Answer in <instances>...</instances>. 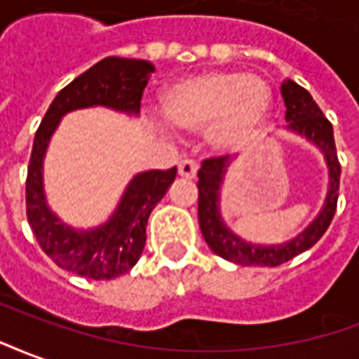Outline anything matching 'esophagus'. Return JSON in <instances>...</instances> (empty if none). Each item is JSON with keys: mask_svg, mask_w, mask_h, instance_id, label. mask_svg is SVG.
<instances>
[{"mask_svg": "<svg viewBox=\"0 0 359 359\" xmlns=\"http://www.w3.org/2000/svg\"><path fill=\"white\" fill-rule=\"evenodd\" d=\"M197 170L198 164L197 161H193V158H183L177 164V172H180V176L182 177H195L197 176Z\"/></svg>", "mask_w": 359, "mask_h": 359, "instance_id": "esophagus-1", "label": "esophagus"}]
</instances>
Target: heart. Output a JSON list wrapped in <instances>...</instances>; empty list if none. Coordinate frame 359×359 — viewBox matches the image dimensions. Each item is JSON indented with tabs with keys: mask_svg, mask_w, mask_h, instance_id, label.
I'll return each instance as SVG.
<instances>
[{
	"mask_svg": "<svg viewBox=\"0 0 359 359\" xmlns=\"http://www.w3.org/2000/svg\"><path fill=\"white\" fill-rule=\"evenodd\" d=\"M271 103V88L260 76L216 70L174 83L164 93L162 112L180 130L206 128L212 147L237 151L262 132Z\"/></svg>",
	"mask_w": 359,
	"mask_h": 359,
	"instance_id": "b5f03b06",
	"label": "heart"
}]
</instances>
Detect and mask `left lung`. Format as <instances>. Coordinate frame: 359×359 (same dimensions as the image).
I'll list each match as a JSON object with an SVG mask.
<instances>
[{"label":"left lung","mask_w":359,"mask_h":359,"mask_svg":"<svg viewBox=\"0 0 359 359\" xmlns=\"http://www.w3.org/2000/svg\"><path fill=\"white\" fill-rule=\"evenodd\" d=\"M281 95L285 99L290 132L302 135L313 145H318L319 151L325 156L329 166V191H327L325 205L306 227L302 233L285 241L281 245H252L243 241L239 235H235L229 227L224 224L219 214V187L226 176L229 156H212L201 164L198 170V226L203 231L206 245L222 256L224 260L239 264V266H269L276 268L281 264L289 262L294 256L312 248L318 243L327 227L331 226V219L337 210V198H339V183H341V162L337 156L334 147L333 126L323 116V112L313 101L312 95L298 86L292 80H287L281 86Z\"/></svg>","instance_id":"1"}]
</instances>
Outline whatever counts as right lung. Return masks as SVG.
<instances>
[{
    "label": "right lung",
    "instance_id": "obj_1",
    "mask_svg": "<svg viewBox=\"0 0 359 359\" xmlns=\"http://www.w3.org/2000/svg\"><path fill=\"white\" fill-rule=\"evenodd\" d=\"M154 67L141 59L107 57L62 88L34 137L26 176V216L41 250L59 268L95 281L114 279L135 266L145 247L149 214L176 180L177 168L149 170L133 177L116 210L103 226L72 229L49 210L43 195V156L61 118L86 107L140 114L141 97Z\"/></svg>",
    "mask_w": 359,
    "mask_h": 359
}]
</instances>
